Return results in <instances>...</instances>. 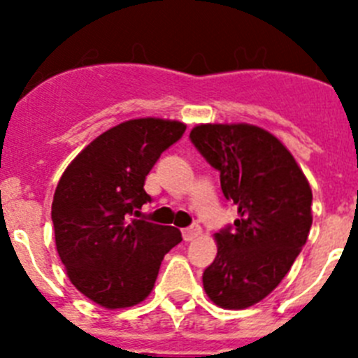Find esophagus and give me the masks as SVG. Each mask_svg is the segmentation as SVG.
<instances>
[{
  "label": "esophagus",
  "mask_w": 358,
  "mask_h": 358,
  "mask_svg": "<svg viewBox=\"0 0 358 358\" xmlns=\"http://www.w3.org/2000/svg\"><path fill=\"white\" fill-rule=\"evenodd\" d=\"M199 235H201V227L199 226H189L186 227V229H182V238H185L186 242H192V240L197 238Z\"/></svg>",
  "instance_id": "34e87169"
}]
</instances>
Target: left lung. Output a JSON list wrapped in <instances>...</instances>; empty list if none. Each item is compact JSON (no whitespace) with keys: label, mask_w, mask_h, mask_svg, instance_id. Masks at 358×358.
<instances>
[{"label":"left lung","mask_w":358,"mask_h":358,"mask_svg":"<svg viewBox=\"0 0 358 358\" xmlns=\"http://www.w3.org/2000/svg\"><path fill=\"white\" fill-rule=\"evenodd\" d=\"M189 140L220 172L227 201L238 208L220 229L217 256L202 274L215 305L248 308L273 292L301 252L312 226V189L276 136L249 123H202Z\"/></svg>","instance_id":"left-lung-1"}]
</instances>
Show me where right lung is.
Segmentation results:
<instances>
[{
    "label": "right lung",
    "mask_w": 358,
    "mask_h": 358,
    "mask_svg": "<svg viewBox=\"0 0 358 358\" xmlns=\"http://www.w3.org/2000/svg\"><path fill=\"white\" fill-rule=\"evenodd\" d=\"M186 125L161 118L123 122L71 161L52 202L57 252L69 281L109 310L141 303L154 289L164 255L181 231L141 220L150 202L143 185Z\"/></svg>",
    "instance_id": "add662e5"
}]
</instances>
